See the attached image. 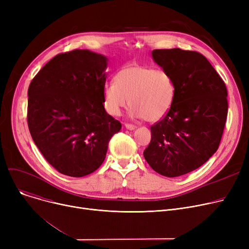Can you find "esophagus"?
Segmentation results:
<instances>
[{
    "mask_svg": "<svg viewBox=\"0 0 249 249\" xmlns=\"http://www.w3.org/2000/svg\"><path fill=\"white\" fill-rule=\"evenodd\" d=\"M124 126H125V128L128 129V130H135V129H136V126H135V125H132V124H125Z\"/></svg>",
    "mask_w": 249,
    "mask_h": 249,
    "instance_id": "obj_1",
    "label": "esophagus"
}]
</instances>
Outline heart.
<instances>
[{
  "label": "heart",
  "instance_id": "1",
  "mask_svg": "<svg viewBox=\"0 0 249 249\" xmlns=\"http://www.w3.org/2000/svg\"><path fill=\"white\" fill-rule=\"evenodd\" d=\"M176 84L163 70L141 64H128L103 89L104 107L112 116H120L130 105L131 117L156 122L172 109L176 98Z\"/></svg>",
  "mask_w": 249,
  "mask_h": 249
}]
</instances>
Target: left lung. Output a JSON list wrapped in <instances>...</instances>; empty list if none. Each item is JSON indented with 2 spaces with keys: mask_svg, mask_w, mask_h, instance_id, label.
Wrapping results in <instances>:
<instances>
[{
  "mask_svg": "<svg viewBox=\"0 0 249 249\" xmlns=\"http://www.w3.org/2000/svg\"><path fill=\"white\" fill-rule=\"evenodd\" d=\"M152 58L176 84L172 109L151 126L143 152L153 171L167 178L191 173L217 151L226 123L227 89L199 52L154 49Z\"/></svg>",
  "mask_w": 249,
  "mask_h": 249,
  "instance_id": "1",
  "label": "left lung"
}]
</instances>
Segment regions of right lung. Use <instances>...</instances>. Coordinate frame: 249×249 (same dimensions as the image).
Instances as JSON below:
<instances>
[{
	"mask_svg": "<svg viewBox=\"0 0 249 249\" xmlns=\"http://www.w3.org/2000/svg\"><path fill=\"white\" fill-rule=\"evenodd\" d=\"M108 58L88 49L60 53L39 71L28 89L27 121L45 160L65 176L100 167L112 136L121 130L104 108Z\"/></svg>",
	"mask_w": 249,
	"mask_h": 249,
	"instance_id": "add662e5",
	"label": "right lung"
}]
</instances>
